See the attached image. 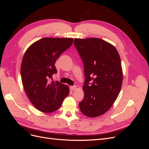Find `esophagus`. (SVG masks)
<instances>
[{
  "label": "esophagus",
  "mask_w": 149,
  "mask_h": 149,
  "mask_svg": "<svg viewBox=\"0 0 149 149\" xmlns=\"http://www.w3.org/2000/svg\"><path fill=\"white\" fill-rule=\"evenodd\" d=\"M76 88H77L76 86H70V89H71V90H72V91H74V90H75L76 89Z\"/></svg>",
  "instance_id": "34e87169"
}]
</instances>
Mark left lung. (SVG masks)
Instances as JSON below:
<instances>
[{"mask_svg":"<svg viewBox=\"0 0 149 149\" xmlns=\"http://www.w3.org/2000/svg\"><path fill=\"white\" fill-rule=\"evenodd\" d=\"M74 44L85 76L79 109L84 115L96 118L110 109L120 93L123 79L120 56L114 45L100 38H74Z\"/></svg>","mask_w":149,"mask_h":149,"instance_id":"left-lung-1","label":"left lung"}]
</instances>
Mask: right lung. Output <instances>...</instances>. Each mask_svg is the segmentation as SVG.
Segmentation results:
<instances>
[{
	"mask_svg": "<svg viewBox=\"0 0 149 149\" xmlns=\"http://www.w3.org/2000/svg\"><path fill=\"white\" fill-rule=\"evenodd\" d=\"M73 42L72 38H43L27 48L20 73L25 92L31 104L45 113L58 110L68 96V86L50 81L56 73L55 62Z\"/></svg>",
	"mask_w": 149,
	"mask_h": 149,
	"instance_id": "obj_1",
	"label": "right lung"
}]
</instances>
